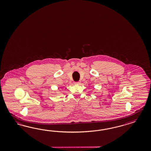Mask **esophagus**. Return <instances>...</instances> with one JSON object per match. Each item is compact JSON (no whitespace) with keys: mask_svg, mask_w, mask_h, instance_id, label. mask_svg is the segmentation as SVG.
Here are the masks:
<instances>
[{"mask_svg":"<svg viewBox=\"0 0 151 151\" xmlns=\"http://www.w3.org/2000/svg\"><path fill=\"white\" fill-rule=\"evenodd\" d=\"M75 83V84H77V85H80V83H81V82H80V81H78V82H75V83Z\"/></svg>","mask_w":151,"mask_h":151,"instance_id":"esophagus-1","label":"esophagus"}]
</instances>
